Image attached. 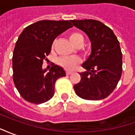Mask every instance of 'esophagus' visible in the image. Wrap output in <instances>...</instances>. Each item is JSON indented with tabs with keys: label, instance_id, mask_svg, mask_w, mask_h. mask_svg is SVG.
<instances>
[{
	"label": "esophagus",
	"instance_id": "34e87169",
	"mask_svg": "<svg viewBox=\"0 0 135 135\" xmlns=\"http://www.w3.org/2000/svg\"><path fill=\"white\" fill-rule=\"evenodd\" d=\"M72 73H73V72L71 71H66V75H68L72 74Z\"/></svg>",
	"mask_w": 135,
	"mask_h": 135
}]
</instances>
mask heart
<instances>
[{
    "label": "heart",
    "instance_id": "b5f03b06",
    "mask_svg": "<svg viewBox=\"0 0 135 135\" xmlns=\"http://www.w3.org/2000/svg\"><path fill=\"white\" fill-rule=\"evenodd\" d=\"M69 39L75 47L77 45H82L83 42V36L77 32H73L70 34ZM80 59L77 57H64L58 59L57 63L65 70H73L77 68L80 63Z\"/></svg>",
    "mask_w": 135,
    "mask_h": 135
}]
</instances>
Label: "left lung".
Wrapping results in <instances>:
<instances>
[{"mask_svg": "<svg viewBox=\"0 0 135 135\" xmlns=\"http://www.w3.org/2000/svg\"><path fill=\"white\" fill-rule=\"evenodd\" d=\"M73 26L87 34L91 53L80 73V81L74 85L78 96L85 100L107 98L117 87L122 72V53L119 42L111 28L93 19L71 20Z\"/></svg>", "mask_w": 135, "mask_h": 135, "instance_id": "1", "label": "left lung"}]
</instances>
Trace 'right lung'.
I'll use <instances>...</instances> for the list:
<instances>
[{
    "instance_id": "obj_1",
    "label": "right lung",
    "mask_w": 135,
    "mask_h": 135,
    "mask_svg": "<svg viewBox=\"0 0 135 135\" xmlns=\"http://www.w3.org/2000/svg\"><path fill=\"white\" fill-rule=\"evenodd\" d=\"M71 27L68 21H39L26 27L18 36L13 55V79L26 101L42 104L54 96L56 80L65 76V72L53 64L47 73V69H42L43 60H47L56 37Z\"/></svg>"
}]
</instances>
